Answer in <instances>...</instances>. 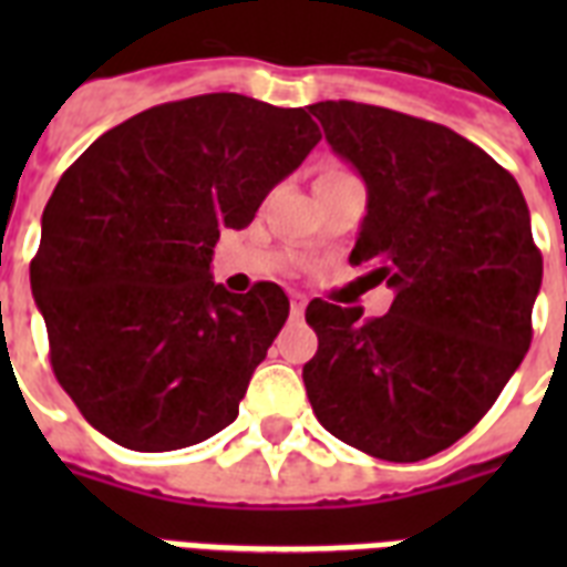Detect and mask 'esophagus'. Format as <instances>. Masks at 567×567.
<instances>
[{
    "label": "esophagus",
    "instance_id": "34e87169",
    "mask_svg": "<svg viewBox=\"0 0 567 567\" xmlns=\"http://www.w3.org/2000/svg\"><path fill=\"white\" fill-rule=\"evenodd\" d=\"M302 311H306V297H302V293H293V297H291V318L300 320Z\"/></svg>",
    "mask_w": 567,
    "mask_h": 567
}]
</instances>
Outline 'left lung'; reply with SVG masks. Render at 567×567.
Segmentation results:
<instances>
[{"label":"left lung","instance_id":"8db88e82","mask_svg":"<svg viewBox=\"0 0 567 567\" xmlns=\"http://www.w3.org/2000/svg\"><path fill=\"white\" fill-rule=\"evenodd\" d=\"M329 146L362 173L350 261L394 288L382 318L311 300L302 382L336 439L388 462L430 458L483 421L533 341L542 288L518 182L453 128L364 102H318Z\"/></svg>","mask_w":567,"mask_h":567}]
</instances>
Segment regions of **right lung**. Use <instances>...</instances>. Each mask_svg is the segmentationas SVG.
Returning a JSON list of instances; mask_svg holds the SVG:
<instances>
[{
  "mask_svg": "<svg viewBox=\"0 0 567 567\" xmlns=\"http://www.w3.org/2000/svg\"><path fill=\"white\" fill-rule=\"evenodd\" d=\"M320 141L306 109L203 93L96 137L43 208L31 293L49 362L93 430L141 453L212 439L288 320L279 285L212 279L223 229H244Z\"/></svg>",
  "mask_w": 567,
  "mask_h": 567,
  "instance_id": "add662e5",
  "label": "right lung"
}]
</instances>
